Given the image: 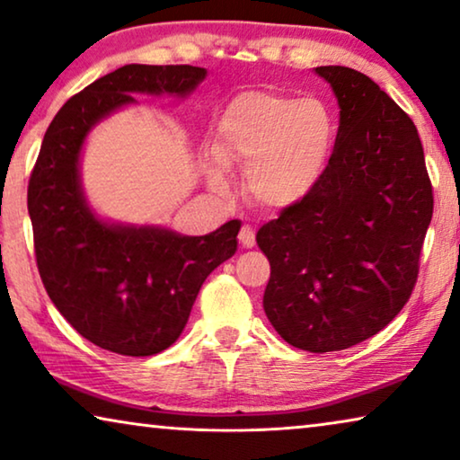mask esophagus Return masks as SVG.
Masks as SVG:
<instances>
[{
  "instance_id": "1",
  "label": "esophagus",
  "mask_w": 460,
  "mask_h": 460,
  "mask_svg": "<svg viewBox=\"0 0 460 460\" xmlns=\"http://www.w3.org/2000/svg\"><path fill=\"white\" fill-rule=\"evenodd\" d=\"M239 243H242L243 248H253V243H256V233H253L250 225H243V227L239 229Z\"/></svg>"
}]
</instances>
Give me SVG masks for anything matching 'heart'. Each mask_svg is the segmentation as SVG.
Wrapping results in <instances>:
<instances>
[{"mask_svg":"<svg viewBox=\"0 0 460 460\" xmlns=\"http://www.w3.org/2000/svg\"><path fill=\"white\" fill-rule=\"evenodd\" d=\"M334 121L318 99L243 93L217 123L208 177L223 186V164L245 171V190L258 207L280 210L310 196L331 159Z\"/></svg>","mask_w":460,"mask_h":460,"instance_id":"1","label":"heart"}]
</instances>
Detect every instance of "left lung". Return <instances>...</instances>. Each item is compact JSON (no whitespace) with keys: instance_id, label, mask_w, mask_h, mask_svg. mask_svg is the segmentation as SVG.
<instances>
[{"instance_id":"obj_1","label":"left lung","mask_w":460,"mask_h":460,"mask_svg":"<svg viewBox=\"0 0 460 460\" xmlns=\"http://www.w3.org/2000/svg\"><path fill=\"white\" fill-rule=\"evenodd\" d=\"M316 72L341 107L326 171L304 200L262 225L270 262L264 312L310 353L374 337L407 304L434 212L426 156L409 115L366 74Z\"/></svg>"}]
</instances>
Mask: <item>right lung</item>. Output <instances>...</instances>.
Masks as SVG:
<instances>
[{"label":"right lung","mask_w":460,"mask_h":460,"mask_svg":"<svg viewBox=\"0 0 460 460\" xmlns=\"http://www.w3.org/2000/svg\"><path fill=\"white\" fill-rule=\"evenodd\" d=\"M204 76L196 66H123L74 94L40 144L29 181L40 280L61 316L107 351L146 358L173 345L204 280L235 253L242 223L186 237L99 221L80 186L82 142L134 93L186 97Z\"/></svg>","instance_id":"add662e5"}]
</instances>
